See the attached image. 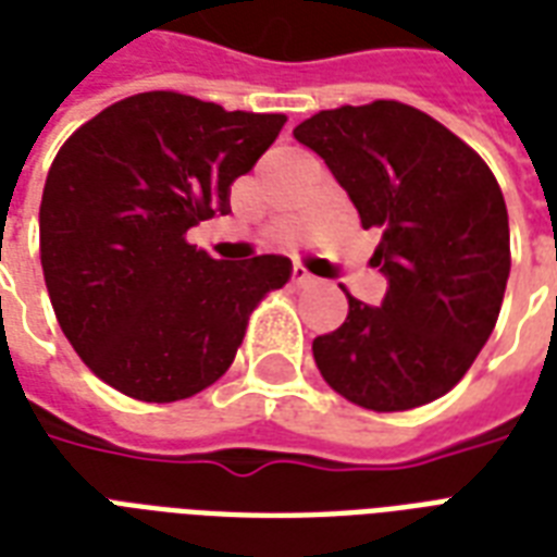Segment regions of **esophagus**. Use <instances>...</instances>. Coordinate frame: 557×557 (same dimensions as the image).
<instances>
[{"mask_svg":"<svg viewBox=\"0 0 557 557\" xmlns=\"http://www.w3.org/2000/svg\"><path fill=\"white\" fill-rule=\"evenodd\" d=\"M294 284L296 287H313V284H317V278H313L308 270H302V267H294Z\"/></svg>","mask_w":557,"mask_h":557,"instance_id":"obj_1","label":"esophagus"}]
</instances>
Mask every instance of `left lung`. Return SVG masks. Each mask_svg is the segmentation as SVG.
<instances>
[{
	"label": "left lung",
	"mask_w": 557,
	"mask_h": 557,
	"mask_svg": "<svg viewBox=\"0 0 557 557\" xmlns=\"http://www.w3.org/2000/svg\"><path fill=\"white\" fill-rule=\"evenodd\" d=\"M379 228L382 305L349 299L341 329L313 337L334 391L370 411H408L453 391L491 337L511 273L508 211L493 173L446 125L379 99L294 128Z\"/></svg>",
	"instance_id": "8db88e82"
}]
</instances>
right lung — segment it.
I'll return each mask as SVG.
<instances>
[{
  "mask_svg": "<svg viewBox=\"0 0 557 557\" xmlns=\"http://www.w3.org/2000/svg\"><path fill=\"white\" fill-rule=\"evenodd\" d=\"M287 123L152 90L104 108L52 161L40 263L61 332L104 384L175 403L232 367L263 294L290 258L214 261L187 228L232 214V184Z\"/></svg>",
  "mask_w": 557,
  "mask_h": 557,
  "instance_id": "obj_1",
  "label": "right lung"
}]
</instances>
